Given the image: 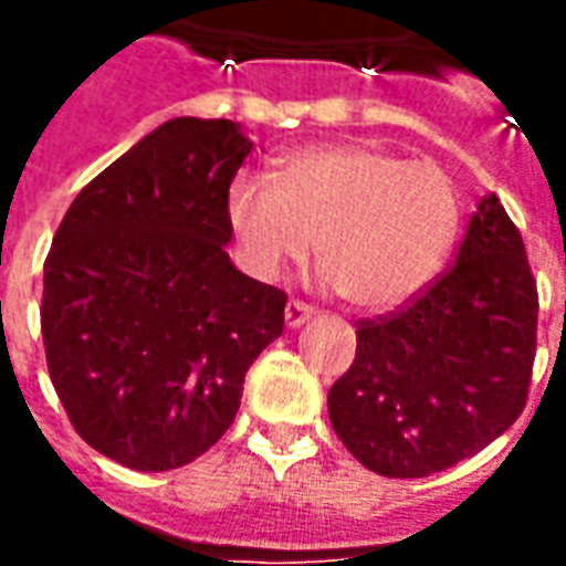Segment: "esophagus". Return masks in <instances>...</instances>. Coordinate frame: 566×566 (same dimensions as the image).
<instances>
[{"mask_svg": "<svg viewBox=\"0 0 566 566\" xmlns=\"http://www.w3.org/2000/svg\"><path fill=\"white\" fill-rule=\"evenodd\" d=\"M315 312H312V306H306V303H300V300H291L287 306H284V324L294 331V327H303L308 318H312Z\"/></svg>", "mask_w": 566, "mask_h": 566, "instance_id": "esophagus-1", "label": "esophagus"}]
</instances>
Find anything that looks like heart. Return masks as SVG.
Wrapping results in <instances>:
<instances>
[{
    "instance_id": "b5f03b06",
    "label": "heart",
    "mask_w": 566,
    "mask_h": 566,
    "mask_svg": "<svg viewBox=\"0 0 566 566\" xmlns=\"http://www.w3.org/2000/svg\"><path fill=\"white\" fill-rule=\"evenodd\" d=\"M227 221L260 282L282 279L312 251L327 282L364 312L409 303L449 258L461 202L437 163H406L373 145L294 154L275 185L239 175Z\"/></svg>"
}]
</instances>
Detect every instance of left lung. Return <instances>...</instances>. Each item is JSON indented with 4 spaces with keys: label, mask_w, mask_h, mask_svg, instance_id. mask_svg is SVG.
Masks as SVG:
<instances>
[{
    "label": "left lung",
    "mask_w": 566,
    "mask_h": 566,
    "mask_svg": "<svg viewBox=\"0 0 566 566\" xmlns=\"http://www.w3.org/2000/svg\"><path fill=\"white\" fill-rule=\"evenodd\" d=\"M536 308L522 233L488 193L449 272L400 312L357 324L355 364L327 394L336 437L391 479L482 451L522 416Z\"/></svg>",
    "instance_id": "left-lung-1"
}]
</instances>
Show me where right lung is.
I'll list each match as a JSON object with an SVG mask.
<instances>
[{"instance_id": "obj_1", "label": "right lung", "mask_w": 566, "mask_h": 566, "mask_svg": "<svg viewBox=\"0 0 566 566\" xmlns=\"http://www.w3.org/2000/svg\"><path fill=\"white\" fill-rule=\"evenodd\" d=\"M248 154L233 120H166L81 190L44 260L56 397L78 437L129 470L209 451L284 331V291L227 254V190Z\"/></svg>"}]
</instances>
